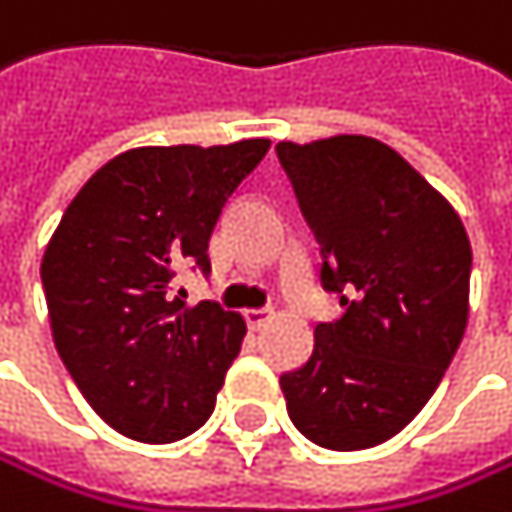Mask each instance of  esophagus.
<instances>
[{"mask_svg": "<svg viewBox=\"0 0 512 512\" xmlns=\"http://www.w3.org/2000/svg\"><path fill=\"white\" fill-rule=\"evenodd\" d=\"M270 316H273L270 310H254V307H251V310H245V322H248V328H264V325L270 322Z\"/></svg>", "mask_w": 512, "mask_h": 512, "instance_id": "esophagus-1", "label": "esophagus"}]
</instances>
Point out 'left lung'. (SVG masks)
<instances>
[{
  "mask_svg": "<svg viewBox=\"0 0 512 512\" xmlns=\"http://www.w3.org/2000/svg\"><path fill=\"white\" fill-rule=\"evenodd\" d=\"M282 168L322 251V285L347 313L316 325L313 356L279 378L310 442L359 451L415 421L470 316L467 230L393 147L365 134L282 141Z\"/></svg>",
  "mask_w": 512,
  "mask_h": 512,
  "instance_id": "obj_1",
  "label": "left lung"
}]
</instances>
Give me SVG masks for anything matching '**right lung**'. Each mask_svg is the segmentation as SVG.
<instances>
[{
    "label": "right lung",
    "instance_id": "obj_1",
    "mask_svg": "<svg viewBox=\"0 0 512 512\" xmlns=\"http://www.w3.org/2000/svg\"><path fill=\"white\" fill-rule=\"evenodd\" d=\"M267 150V137L125 150L91 174L51 233L42 254L51 338L116 433L174 442L211 418L245 319L174 298V276L211 267L224 202Z\"/></svg>",
    "mask_w": 512,
    "mask_h": 512
}]
</instances>
